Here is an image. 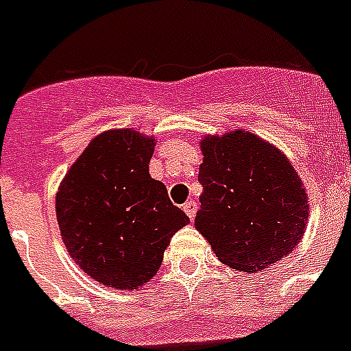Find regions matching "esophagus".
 Segmentation results:
<instances>
[{
    "label": "esophagus",
    "instance_id": "1",
    "mask_svg": "<svg viewBox=\"0 0 351 351\" xmlns=\"http://www.w3.org/2000/svg\"><path fill=\"white\" fill-rule=\"evenodd\" d=\"M197 202H195V200H189V202H186L184 204V211H186L187 213V217H189V219H195V215H197Z\"/></svg>",
    "mask_w": 351,
    "mask_h": 351
}]
</instances>
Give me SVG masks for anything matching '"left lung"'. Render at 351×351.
I'll return each instance as SVG.
<instances>
[{"instance_id":"1","label":"left lung","mask_w":351,"mask_h":351,"mask_svg":"<svg viewBox=\"0 0 351 351\" xmlns=\"http://www.w3.org/2000/svg\"><path fill=\"white\" fill-rule=\"evenodd\" d=\"M195 228L220 262L256 273L293 251L308 224L304 184L286 154L250 131L204 136Z\"/></svg>"}]
</instances>
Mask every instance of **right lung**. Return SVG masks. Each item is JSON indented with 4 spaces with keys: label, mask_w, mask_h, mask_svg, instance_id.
Wrapping results in <instances>:
<instances>
[{
    "label": "right lung",
    "mask_w": 351,
    "mask_h": 351,
    "mask_svg": "<svg viewBox=\"0 0 351 351\" xmlns=\"http://www.w3.org/2000/svg\"><path fill=\"white\" fill-rule=\"evenodd\" d=\"M154 138L132 129L98 134L56 193L69 255L101 286L138 289L162 266L171 237L189 224L167 189L149 175Z\"/></svg>",
    "instance_id": "1"
}]
</instances>
